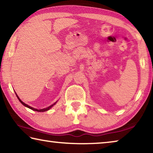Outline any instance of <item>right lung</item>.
<instances>
[{
  "label": "right lung",
  "mask_w": 153,
  "mask_h": 153,
  "mask_svg": "<svg viewBox=\"0 0 153 153\" xmlns=\"http://www.w3.org/2000/svg\"><path fill=\"white\" fill-rule=\"evenodd\" d=\"M15 94H16V96H17V98L18 99H19V101L21 102V103H22V104L23 105H24L25 107H27V108H30V109H32V110H33V111H38V112H43V111H48V110H49L50 109V108L53 107V105H55V103L56 102H55L54 103L53 105H51V106H49V107H46V108H42V109H37V108H33V107H30V106H29V105H27V104H25V103H24V102H22V100H20V98H19V97H18V96L17 95V94L16 93H15Z\"/></svg>",
  "instance_id": "add662e5"
}]
</instances>
